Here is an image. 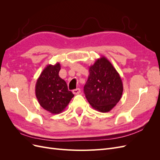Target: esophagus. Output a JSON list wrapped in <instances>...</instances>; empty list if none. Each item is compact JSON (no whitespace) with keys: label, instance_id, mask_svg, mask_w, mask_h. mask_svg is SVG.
I'll list each match as a JSON object with an SVG mask.
<instances>
[{"label":"esophagus","instance_id":"obj_1","mask_svg":"<svg viewBox=\"0 0 160 160\" xmlns=\"http://www.w3.org/2000/svg\"><path fill=\"white\" fill-rule=\"evenodd\" d=\"M72 93H73V94H75V95H78L81 93V89L79 88L75 89L74 90H72Z\"/></svg>","mask_w":160,"mask_h":160}]
</instances>
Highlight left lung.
<instances>
[{
  "mask_svg": "<svg viewBox=\"0 0 160 160\" xmlns=\"http://www.w3.org/2000/svg\"><path fill=\"white\" fill-rule=\"evenodd\" d=\"M88 79L84 93L93 109L108 112L117 104L123 93V87L118 72L109 61L102 56L89 67Z\"/></svg>",
  "mask_w": 160,
  "mask_h": 160,
  "instance_id": "obj_1",
  "label": "left lung"
}]
</instances>
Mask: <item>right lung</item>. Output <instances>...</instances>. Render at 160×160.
I'll return each instance as SVG.
<instances>
[{"mask_svg":"<svg viewBox=\"0 0 160 160\" xmlns=\"http://www.w3.org/2000/svg\"><path fill=\"white\" fill-rule=\"evenodd\" d=\"M59 62L48 65L43 69L35 85V94L41 107L52 114L64 111L74 95L68 90L66 82L59 75Z\"/></svg>","mask_w":160,"mask_h":160,"instance_id":"add662e5","label":"right lung"}]
</instances>
